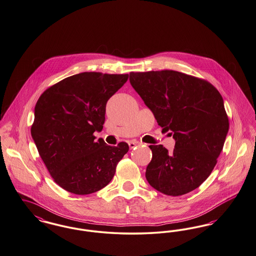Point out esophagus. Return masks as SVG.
<instances>
[{"mask_svg":"<svg viewBox=\"0 0 256 256\" xmlns=\"http://www.w3.org/2000/svg\"><path fill=\"white\" fill-rule=\"evenodd\" d=\"M138 144H141V143H139V142H135V141H130V142H128L130 148H135V146H138Z\"/></svg>","mask_w":256,"mask_h":256,"instance_id":"1","label":"esophagus"}]
</instances>
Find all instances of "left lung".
<instances>
[{"mask_svg":"<svg viewBox=\"0 0 256 256\" xmlns=\"http://www.w3.org/2000/svg\"><path fill=\"white\" fill-rule=\"evenodd\" d=\"M130 82L175 140L172 154L162 144L150 146L148 182L170 196L192 192L212 174L228 132L221 94L212 84L174 70L130 72Z\"/></svg>","mask_w":256,"mask_h":256,"instance_id":"1","label":"left lung"}]
</instances>
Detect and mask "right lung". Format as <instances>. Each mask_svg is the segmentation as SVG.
I'll use <instances>...</instances> for the list:
<instances>
[{
  "label": "right lung",
  "mask_w": 256,
  "mask_h": 256,
  "mask_svg": "<svg viewBox=\"0 0 256 256\" xmlns=\"http://www.w3.org/2000/svg\"><path fill=\"white\" fill-rule=\"evenodd\" d=\"M128 74L82 72L48 88L34 110L31 136L55 183L74 194H90L108 184L128 152L110 146L95 132L104 123L106 104Z\"/></svg>",
  "instance_id": "right-lung-1"
}]
</instances>
